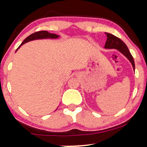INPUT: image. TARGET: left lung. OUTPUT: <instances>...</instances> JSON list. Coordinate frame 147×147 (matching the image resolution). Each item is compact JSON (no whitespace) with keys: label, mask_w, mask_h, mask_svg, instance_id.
<instances>
[{"label":"left lung","mask_w":147,"mask_h":147,"mask_svg":"<svg viewBox=\"0 0 147 147\" xmlns=\"http://www.w3.org/2000/svg\"><path fill=\"white\" fill-rule=\"evenodd\" d=\"M105 34L107 36V39H106L104 48L106 49H116L118 51L120 52L122 55H124L129 60V61L132 64L133 70H135L134 60H133L132 55H131V52H130L125 43L120 38L114 36L113 34L107 32Z\"/></svg>","instance_id":"8db88e82"}]
</instances>
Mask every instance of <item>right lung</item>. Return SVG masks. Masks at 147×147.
<instances>
[{
    "label": "right lung",
    "mask_w": 147,
    "mask_h": 147,
    "mask_svg": "<svg viewBox=\"0 0 147 147\" xmlns=\"http://www.w3.org/2000/svg\"><path fill=\"white\" fill-rule=\"evenodd\" d=\"M59 37V35L55 34L50 33L47 31H39V32H36L32 34L30 36H28L22 42V43L20 45V46L17 48V50L22 45L25 44L27 42H29L30 41H33V40H36V39H44V38H57Z\"/></svg>",
    "instance_id": "add662e5"
}]
</instances>
